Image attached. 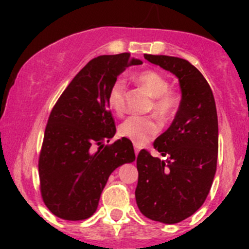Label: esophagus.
Segmentation results:
<instances>
[{
  "label": "esophagus",
  "instance_id": "esophagus-1",
  "mask_svg": "<svg viewBox=\"0 0 249 249\" xmlns=\"http://www.w3.org/2000/svg\"><path fill=\"white\" fill-rule=\"evenodd\" d=\"M135 153L136 156H138V153H140V148H138L137 144H135Z\"/></svg>",
  "mask_w": 249,
  "mask_h": 249
}]
</instances>
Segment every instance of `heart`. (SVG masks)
I'll return each instance as SVG.
<instances>
[{"label":"heart","instance_id":"heart-1","mask_svg":"<svg viewBox=\"0 0 249 249\" xmlns=\"http://www.w3.org/2000/svg\"><path fill=\"white\" fill-rule=\"evenodd\" d=\"M152 97L151 109L162 121H168L173 117L179 106V98L173 89H171L169 80L158 71L146 70L135 76ZM126 82L122 78L114 81L108 92L109 108L117 114H122L126 107ZM160 123L153 117L132 116L123 121L120 126V135L128 138L137 146L147 143L160 132Z\"/></svg>","mask_w":249,"mask_h":249}]
</instances>
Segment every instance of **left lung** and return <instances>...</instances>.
Wrapping results in <instances>:
<instances>
[{"label":"left lung","instance_id":"left-lung-1","mask_svg":"<svg viewBox=\"0 0 249 249\" xmlns=\"http://www.w3.org/2000/svg\"><path fill=\"white\" fill-rule=\"evenodd\" d=\"M144 58L177 77L182 98L172 124L153 143L166 160L138 153L136 202L147 218L175 224L198 211L210 193L218 157L217 109L210 85L188 61Z\"/></svg>","mask_w":249,"mask_h":249}]
</instances>
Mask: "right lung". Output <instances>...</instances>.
I'll return each mask as SVG.
<instances>
[{
    "mask_svg": "<svg viewBox=\"0 0 249 249\" xmlns=\"http://www.w3.org/2000/svg\"><path fill=\"white\" fill-rule=\"evenodd\" d=\"M142 65L129 53L100 56L76 74L51 112L38 160L41 195L66 221L89 218L117 167L136 160L126 137L112 144L116 126L108 92L127 67Z\"/></svg>",
    "mask_w": 249,
    "mask_h": 249,
    "instance_id": "1",
    "label": "right lung"
}]
</instances>
